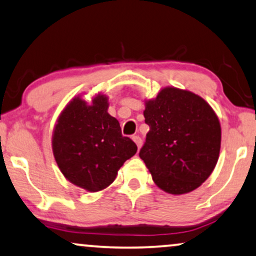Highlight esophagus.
<instances>
[{
  "mask_svg": "<svg viewBox=\"0 0 256 256\" xmlns=\"http://www.w3.org/2000/svg\"><path fill=\"white\" fill-rule=\"evenodd\" d=\"M132 139H134V142H136V144H137L138 148H142V138L139 137V136H134V137H132Z\"/></svg>",
  "mask_w": 256,
  "mask_h": 256,
  "instance_id": "1",
  "label": "esophagus"
}]
</instances>
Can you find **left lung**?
Wrapping results in <instances>:
<instances>
[{
    "label": "left lung",
    "instance_id": "left-lung-1",
    "mask_svg": "<svg viewBox=\"0 0 256 256\" xmlns=\"http://www.w3.org/2000/svg\"><path fill=\"white\" fill-rule=\"evenodd\" d=\"M150 126L139 156L156 185L180 196L202 186L219 159L221 126L210 105L188 90L166 86L145 100Z\"/></svg>",
    "mask_w": 256,
    "mask_h": 256
}]
</instances>
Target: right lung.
I'll list each match as a JSON object with an SVG mask.
<instances>
[{"label": "right lung", "instance_id": "add662e5", "mask_svg": "<svg viewBox=\"0 0 256 256\" xmlns=\"http://www.w3.org/2000/svg\"><path fill=\"white\" fill-rule=\"evenodd\" d=\"M108 108L106 94H96L91 104L76 96L54 128L52 152L60 172L88 192L110 186L122 164L137 152V145L122 137L119 122Z\"/></svg>", "mask_w": 256, "mask_h": 256}]
</instances>
